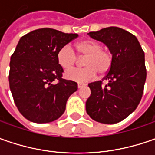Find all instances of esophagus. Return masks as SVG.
I'll return each instance as SVG.
<instances>
[{
	"label": "esophagus",
	"mask_w": 155,
	"mask_h": 155,
	"mask_svg": "<svg viewBox=\"0 0 155 155\" xmlns=\"http://www.w3.org/2000/svg\"><path fill=\"white\" fill-rule=\"evenodd\" d=\"M84 84H78V87L79 89H80V88H82V87H84Z\"/></svg>",
	"instance_id": "34e87169"
}]
</instances>
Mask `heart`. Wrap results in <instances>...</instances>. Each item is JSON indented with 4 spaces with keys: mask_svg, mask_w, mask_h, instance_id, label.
Returning a JSON list of instances; mask_svg holds the SVG:
<instances>
[{
    "mask_svg": "<svg viewBox=\"0 0 155 155\" xmlns=\"http://www.w3.org/2000/svg\"><path fill=\"white\" fill-rule=\"evenodd\" d=\"M75 51L80 55L84 56L81 69H72L65 72V78L69 80L78 84H85L92 80L99 72L104 75L110 71L112 64V56L110 52L103 49L101 43L93 40H82L75 45ZM58 64L64 70L72 68L77 62V56L72 48L68 45L62 46L57 54Z\"/></svg>",
    "mask_w": 155,
    "mask_h": 155,
    "instance_id": "b5f03b06",
    "label": "heart"
}]
</instances>
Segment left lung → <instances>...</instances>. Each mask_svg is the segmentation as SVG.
I'll return each mask as SVG.
<instances>
[{
	"label": "left lung",
	"instance_id": "left-lung-1",
	"mask_svg": "<svg viewBox=\"0 0 155 155\" xmlns=\"http://www.w3.org/2000/svg\"><path fill=\"white\" fill-rule=\"evenodd\" d=\"M103 42L112 54V64L104 80L89 84L91 94L86 112L96 122L114 124L134 112L140 103L146 81L145 55L137 38L120 27H110L88 33Z\"/></svg>",
	"mask_w": 155,
	"mask_h": 155
}]
</instances>
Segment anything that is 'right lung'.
Segmentation results:
<instances>
[{"label": "right lung", "mask_w": 155, "mask_h": 155, "mask_svg": "<svg viewBox=\"0 0 155 155\" xmlns=\"http://www.w3.org/2000/svg\"><path fill=\"white\" fill-rule=\"evenodd\" d=\"M78 36L40 28L22 36L10 59L9 87L21 114L35 123L55 121L78 84L62 78L58 50ZM54 81H58L55 83Z\"/></svg>", "instance_id": "obj_1"}]
</instances>
